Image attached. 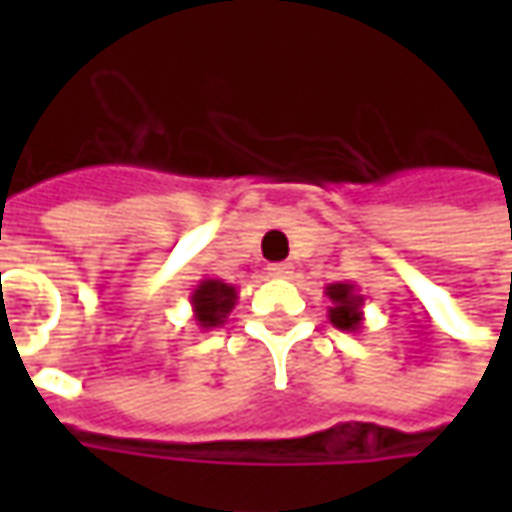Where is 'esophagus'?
<instances>
[{
    "label": "esophagus",
    "instance_id": "1",
    "mask_svg": "<svg viewBox=\"0 0 512 512\" xmlns=\"http://www.w3.org/2000/svg\"><path fill=\"white\" fill-rule=\"evenodd\" d=\"M268 277L290 279L293 277V268H290L288 263H274V266H268Z\"/></svg>",
    "mask_w": 512,
    "mask_h": 512
}]
</instances>
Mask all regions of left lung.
Masks as SVG:
<instances>
[{
	"instance_id": "obj_1",
	"label": "left lung",
	"mask_w": 512,
	"mask_h": 512,
	"mask_svg": "<svg viewBox=\"0 0 512 512\" xmlns=\"http://www.w3.org/2000/svg\"><path fill=\"white\" fill-rule=\"evenodd\" d=\"M329 301H332V307H329V321L340 329V332H359L362 329V323H365V296L359 293L354 282H332V285H326L323 290Z\"/></svg>"
}]
</instances>
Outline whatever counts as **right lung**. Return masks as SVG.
<instances>
[{
    "instance_id": "right-lung-1",
    "label": "right lung",
    "mask_w": 512,
    "mask_h": 512,
    "mask_svg": "<svg viewBox=\"0 0 512 512\" xmlns=\"http://www.w3.org/2000/svg\"><path fill=\"white\" fill-rule=\"evenodd\" d=\"M189 299L194 323L200 326V332H211L227 323V315L233 312L235 301H238V290L224 279L205 277L200 279V285L194 288Z\"/></svg>"
}]
</instances>
